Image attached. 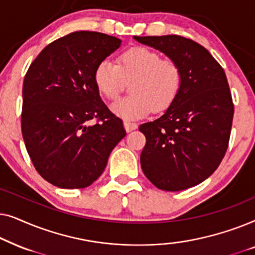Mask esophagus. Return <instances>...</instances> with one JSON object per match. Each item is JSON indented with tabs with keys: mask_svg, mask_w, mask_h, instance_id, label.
Wrapping results in <instances>:
<instances>
[{
	"mask_svg": "<svg viewBox=\"0 0 255 255\" xmlns=\"http://www.w3.org/2000/svg\"><path fill=\"white\" fill-rule=\"evenodd\" d=\"M124 128L125 130H127V132H131L135 130V128H138V125L135 123H131V122H124Z\"/></svg>",
	"mask_w": 255,
	"mask_h": 255,
	"instance_id": "esophagus-1",
	"label": "esophagus"
}]
</instances>
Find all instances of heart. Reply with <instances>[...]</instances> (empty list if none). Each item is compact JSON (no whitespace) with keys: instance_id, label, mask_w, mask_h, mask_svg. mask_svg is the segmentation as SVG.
Segmentation results:
<instances>
[{"instance_id":"1","label":"heart","mask_w":255,"mask_h":255,"mask_svg":"<svg viewBox=\"0 0 255 255\" xmlns=\"http://www.w3.org/2000/svg\"><path fill=\"white\" fill-rule=\"evenodd\" d=\"M133 79L131 95L111 104V110L125 121H135L151 113L165 110L179 96L182 71L173 59L144 46L128 48L118 57V65L104 59L94 72L99 92L109 100L120 96L124 80Z\"/></svg>"}]
</instances>
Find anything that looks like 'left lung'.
I'll return each instance as SVG.
<instances>
[{"instance_id": "1", "label": "left lung", "mask_w": 255, "mask_h": 255, "mask_svg": "<svg viewBox=\"0 0 255 255\" xmlns=\"http://www.w3.org/2000/svg\"><path fill=\"white\" fill-rule=\"evenodd\" d=\"M175 60L182 71L179 96L158 120L144 123L141 169L156 188L179 191L208 179L224 158L233 102L224 69L207 48L188 38L133 37Z\"/></svg>"}]
</instances>
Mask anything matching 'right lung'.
I'll return each instance as SVG.
<instances>
[{
	"mask_svg": "<svg viewBox=\"0 0 255 255\" xmlns=\"http://www.w3.org/2000/svg\"><path fill=\"white\" fill-rule=\"evenodd\" d=\"M121 43L104 33L76 31L48 44L27 69L22 134L34 168L53 186H90L127 134L94 81L96 66Z\"/></svg>",
	"mask_w": 255,
	"mask_h": 255,
	"instance_id": "add662e5",
	"label": "right lung"
}]
</instances>
